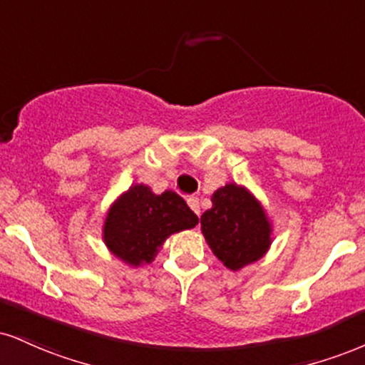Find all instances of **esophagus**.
Masks as SVG:
<instances>
[{"label":"esophagus","mask_w":365,"mask_h":365,"mask_svg":"<svg viewBox=\"0 0 365 365\" xmlns=\"http://www.w3.org/2000/svg\"><path fill=\"white\" fill-rule=\"evenodd\" d=\"M187 204H188V207L194 210L197 216H200V204H199V199H197V197H190V199L187 200Z\"/></svg>","instance_id":"1"}]
</instances>
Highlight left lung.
<instances>
[{
  "instance_id": "obj_1",
  "label": "left lung",
  "mask_w": 365,
  "mask_h": 365,
  "mask_svg": "<svg viewBox=\"0 0 365 365\" xmlns=\"http://www.w3.org/2000/svg\"><path fill=\"white\" fill-rule=\"evenodd\" d=\"M210 200L200 230L217 260L231 270L260 260L272 245V225L260 202L236 183L217 188Z\"/></svg>"
}]
</instances>
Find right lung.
Instances as JSON below:
<instances>
[{
  "label": "right lung",
  "mask_w": 365,
  "mask_h": 365,
  "mask_svg": "<svg viewBox=\"0 0 365 365\" xmlns=\"http://www.w3.org/2000/svg\"><path fill=\"white\" fill-rule=\"evenodd\" d=\"M199 217L173 190L153 194L148 185H133L113 202L103 225L107 248L130 267L151 263L173 232L195 227Z\"/></svg>",
  "instance_id": "add662e5"
}]
</instances>
